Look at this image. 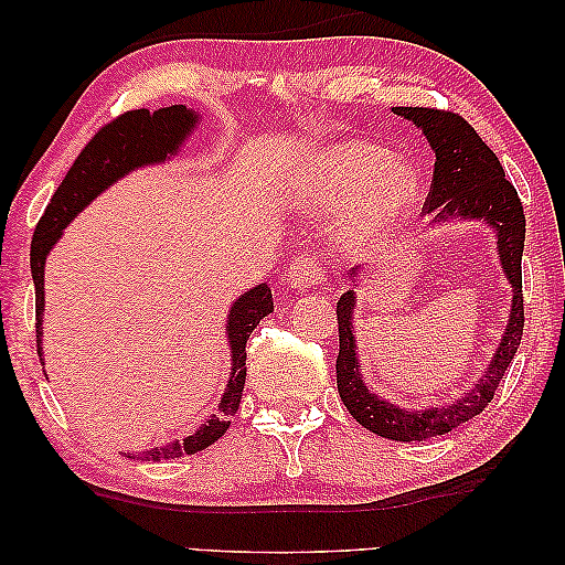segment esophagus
<instances>
[{
  "label": "esophagus",
  "mask_w": 565,
  "mask_h": 565,
  "mask_svg": "<svg viewBox=\"0 0 565 565\" xmlns=\"http://www.w3.org/2000/svg\"><path fill=\"white\" fill-rule=\"evenodd\" d=\"M285 277H288V285L292 290L311 288V285L323 282L321 262H319V257H313V254H300V257L290 262L288 275Z\"/></svg>",
  "instance_id": "obj_1"
}]
</instances>
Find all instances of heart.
Returning <instances> with one entry per match:
<instances>
[{
	"label": "heart",
	"instance_id": "heart-1",
	"mask_svg": "<svg viewBox=\"0 0 565 565\" xmlns=\"http://www.w3.org/2000/svg\"><path fill=\"white\" fill-rule=\"evenodd\" d=\"M296 188L303 198L342 203V238L350 246H373L404 226L422 195V172L414 161L388 157L375 141H342L298 167Z\"/></svg>",
	"mask_w": 565,
	"mask_h": 565
}]
</instances>
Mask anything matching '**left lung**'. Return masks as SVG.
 Instances as JSON below:
<instances>
[{
	"instance_id": "8db88e82",
	"label": "left lung",
	"mask_w": 565,
	"mask_h": 565,
	"mask_svg": "<svg viewBox=\"0 0 565 565\" xmlns=\"http://www.w3.org/2000/svg\"><path fill=\"white\" fill-rule=\"evenodd\" d=\"M401 118L412 120L435 151V177L427 195L424 213L431 223L478 221L497 234V254L501 273L512 288L507 327L491 362L486 365L473 388L445 406L401 408L393 401L377 396L362 381L358 358V337H354V306L358 292L350 288L337 303L339 354H337V388L347 412L362 427L377 437L396 443H424V439L447 435L483 412L491 404L499 381L504 377L509 362L514 360L524 329L522 300V252H524V211L512 182L504 177L497 153L481 141V136L455 113L431 110V107H393ZM350 282H360V267L350 269Z\"/></svg>"
}]
</instances>
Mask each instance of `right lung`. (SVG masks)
I'll list each match as a JSON object with an SVG mask.
<instances>
[{
    "instance_id": "obj_1",
    "label": "right lung",
    "mask_w": 565,
    "mask_h": 565,
    "mask_svg": "<svg viewBox=\"0 0 565 565\" xmlns=\"http://www.w3.org/2000/svg\"><path fill=\"white\" fill-rule=\"evenodd\" d=\"M203 115H198L188 105L159 107V110H130L105 128L97 130V136L84 146L79 157L68 169L64 182L53 192L43 218L38 221L33 244H30V273L35 282V339H38V358L43 360V311H45V259L58 238L64 236V228L87 207L92 200L115 184L122 177L136 172L141 167L164 164L174 159L184 141L198 128ZM273 313V290L267 282H259L257 288L242 292L228 308L226 337L231 350V375L226 388H223L218 412L205 424H200L198 431H190L184 439L151 447V450L138 452V458L146 460H172L182 455H195L213 445L215 439L226 435L231 416L238 412L246 381V339L265 316ZM128 458H136V452H128Z\"/></svg>"
}]
</instances>
